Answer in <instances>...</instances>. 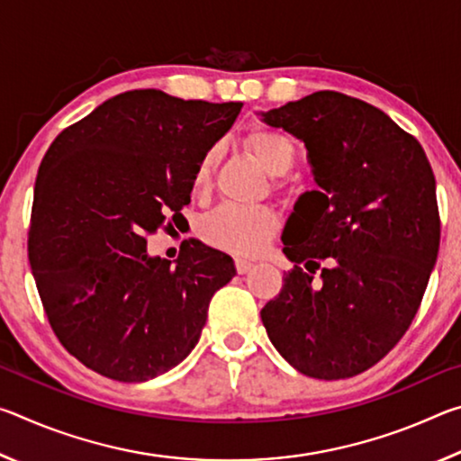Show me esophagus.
Segmentation results:
<instances>
[{
  "label": "esophagus",
  "mask_w": 461,
  "mask_h": 461,
  "mask_svg": "<svg viewBox=\"0 0 461 461\" xmlns=\"http://www.w3.org/2000/svg\"><path fill=\"white\" fill-rule=\"evenodd\" d=\"M252 267H254V264L249 262V260L236 258V270H238V275H246V272L252 270Z\"/></svg>",
  "instance_id": "obj_1"
}]
</instances>
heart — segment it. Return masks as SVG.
Listing matches in <instances>:
<instances>
[{
	"label": "heart",
	"instance_id": "obj_1",
	"mask_svg": "<svg viewBox=\"0 0 461 461\" xmlns=\"http://www.w3.org/2000/svg\"><path fill=\"white\" fill-rule=\"evenodd\" d=\"M244 144L260 162L262 168L272 176H285L291 173L296 160V142L286 131L268 126H254L244 136ZM220 158L217 148L201 156L193 173V193L205 194L212 186L213 170ZM278 215L270 207H236L223 205L205 217L201 223V236L212 244L231 254H258L267 248L270 238L278 230Z\"/></svg>",
	"mask_w": 461,
	"mask_h": 461
}]
</instances>
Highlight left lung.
Returning <instances> with one entry per match:
<instances>
[{
  "label": "left lung",
  "instance_id": "8db88e82",
  "mask_svg": "<svg viewBox=\"0 0 461 461\" xmlns=\"http://www.w3.org/2000/svg\"><path fill=\"white\" fill-rule=\"evenodd\" d=\"M260 118L305 142L319 186L301 194L285 225L294 268L262 323L305 376H356L401 341L423 301L441 236L431 165L384 112L338 91Z\"/></svg>",
  "mask_w": 461,
  "mask_h": 461
}]
</instances>
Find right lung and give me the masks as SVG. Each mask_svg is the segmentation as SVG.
Returning <instances> with one entry per match:
<instances>
[{
    "label": "right lung",
    "mask_w": 461,
    "mask_h": 461,
    "mask_svg": "<svg viewBox=\"0 0 461 461\" xmlns=\"http://www.w3.org/2000/svg\"><path fill=\"white\" fill-rule=\"evenodd\" d=\"M241 104L120 93L54 138L38 168L28 258L52 331L101 376L146 382L197 346L228 254L185 240L175 267L146 236L181 217L203 154ZM170 225V223H168Z\"/></svg>",
    "instance_id": "right-lung-1"
}]
</instances>
